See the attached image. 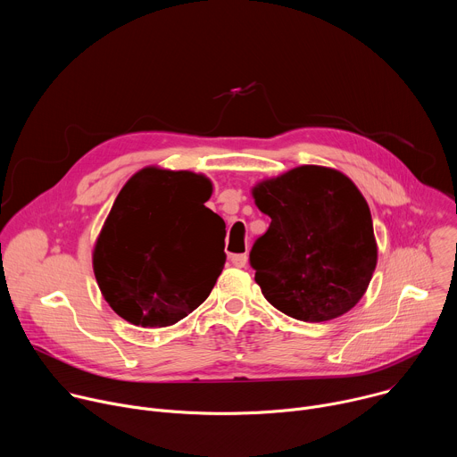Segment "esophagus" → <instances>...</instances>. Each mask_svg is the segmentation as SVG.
Here are the masks:
<instances>
[{
  "label": "esophagus",
  "mask_w": 457,
  "mask_h": 457,
  "mask_svg": "<svg viewBox=\"0 0 457 457\" xmlns=\"http://www.w3.org/2000/svg\"><path fill=\"white\" fill-rule=\"evenodd\" d=\"M231 264L235 266V268H245V264H247V254L245 253H240V254H231Z\"/></svg>",
  "instance_id": "34e87169"
}]
</instances>
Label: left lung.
<instances>
[{
	"instance_id": "obj_1",
	"label": "left lung",
	"mask_w": 457,
	"mask_h": 457,
	"mask_svg": "<svg viewBox=\"0 0 457 457\" xmlns=\"http://www.w3.org/2000/svg\"><path fill=\"white\" fill-rule=\"evenodd\" d=\"M271 217L249 253L266 300L302 321H328L365 295L378 262L367 201L335 168L305 164L253 186Z\"/></svg>"
}]
</instances>
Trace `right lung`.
Listing matches in <instances>:
<instances>
[{
    "label": "right lung",
    "mask_w": 457,
    "mask_h": 457,
    "mask_svg": "<svg viewBox=\"0 0 457 457\" xmlns=\"http://www.w3.org/2000/svg\"><path fill=\"white\" fill-rule=\"evenodd\" d=\"M212 180L146 166L119 191L92 264L108 305L139 328H168L197 309L222 273L224 220L204 206Z\"/></svg>",
    "instance_id": "obj_1"
}]
</instances>
